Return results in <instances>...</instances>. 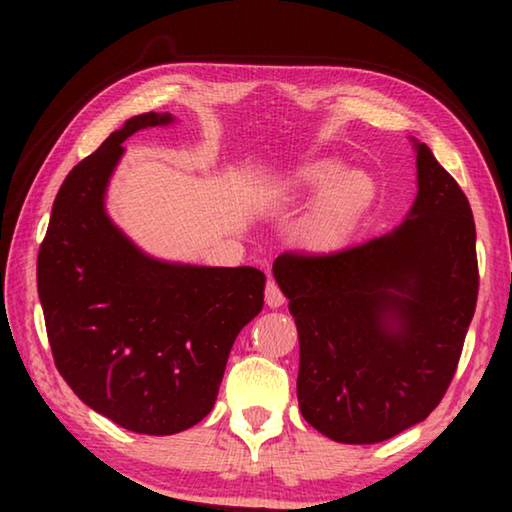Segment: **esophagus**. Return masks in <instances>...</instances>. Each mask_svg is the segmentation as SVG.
Masks as SVG:
<instances>
[{
	"label": "esophagus",
	"instance_id": "34e87169",
	"mask_svg": "<svg viewBox=\"0 0 512 512\" xmlns=\"http://www.w3.org/2000/svg\"><path fill=\"white\" fill-rule=\"evenodd\" d=\"M266 305L271 309H277L284 305V293L280 291V287L273 280L266 282Z\"/></svg>",
	"mask_w": 512,
	"mask_h": 512
}]
</instances>
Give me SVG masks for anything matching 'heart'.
I'll return each instance as SVG.
<instances>
[{"label": "heart", "instance_id": "obj_1", "mask_svg": "<svg viewBox=\"0 0 512 512\" xmlns=\"http://www.w3.org/2000/svg\"><path fill=\"white\" fill-rule=\"evenodd\" d=\"M293 201L318 198L302 219L298 241L311 253H329L352 237L363 212L375 201V180L363 171H350L343 162L316 160L296 169L287 180Z\"/></svg>", "mask_w": 512, "mask_h": 512}]
</instances>
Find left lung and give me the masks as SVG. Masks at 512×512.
I'll return each mask as SVG.
<instances>
[{
    "mask_svg": "<svg viewBox=\"0 0 512 512\" xmlns=\"http://www.w3.org/2000/svg\"><path fill=\"white\" fill-rule=\"evenodd\" d=\"M413 149L418 196L395 230L273 264L298 327L300 413L336 443H381L427 418L474 316L472 207L427 144Z\"/></svg>",
    "mask_w": 512,
    "mask_h": 512,
    "instance_id": "obj_1",
    "label": "left lung"
}]
</instances>
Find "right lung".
Wrapping results in <instances>:
<instances>
[{
  "label": "right lung",
  "instance_id": "right-lung-1",
  "mask_svg": "<svg viewBox=\"0 0 512 512\" xmlns=\"http://www.w3.org/2000/svg\"><path fill=\"white\" fill-rule=\"evenodd\" d=\"M131 117L67 173L38 253V296L67 386L119 427L171 436L212 411L237 334L264 307L253 266H194L146 255L106 212L108 183L137 131Z\"/></svg>",
  "mask_w": 512,
  "mask_h": 512
}]
</instances>
